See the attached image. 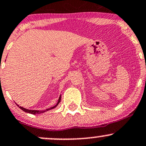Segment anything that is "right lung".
I'll return each mask as SVG.
<instances>
[{
  "instance_id": "add662e5",
  "label": "right lung",
  "mask_w": 146,
  "mask_h": 146,
  "mask_svg": "<svg viewBox=\"0 0 146 146\" xmlns=\"http://www.w3.org/2000/svg\"><path fill=\"white\" fill-rule=\"evenodd\" d=\"M60 101H61V95H60V98H59L58 101H57V104H56V105H55V106H54V107H50V108L46 109V110H41V111H39V110H28V109L23 108V107L19 106V105H17V106H18V107H19V108L21 109V110H23V111L27 112V113H32V114H35H35H37V113H38V114H39V113H44V112H45V111H48V110H52V109H54V108H55V107H56L57 106V105H58V104L60 103Z\"/></svg>"
}]
</instances>
